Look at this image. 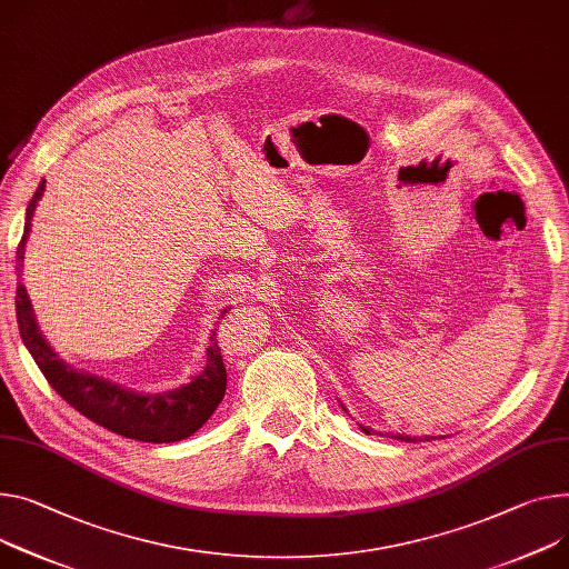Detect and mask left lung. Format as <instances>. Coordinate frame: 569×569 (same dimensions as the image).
I'll return each mask as SVG.
<instances>
[{
    "instance_id": "8db88e82",
    "label": "left lung",
    "mask_w": 569,
    "mask_h": 569,
    "mask_svg": "<svg viewBox=\"0 0 569 569\" xmlns=\"http://www.w3.org/2000/svg\"><path fill=\"white\" fill-rule=\"evenodd\" d=\"M341 408L346 410V406H343V403H341ZM360 428H362L365 432H369V435H371V428H367V426H360ZM395 437H397V440H403V442H417V437H410V435H395ZM423 440H430V437L426 435Z\"/></svg>"
}]
</instances>
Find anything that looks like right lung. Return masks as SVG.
I'll use <instances>...</instances> for the list:
<instances>
[{
  "label": "right lung",
  "instance_id": "add662e5",
  "mask_svg": "<svg viewBox=\"0 0 569 569\" xmlns=\"http://www.w3.org/2000/svg\"><path fill=\"white\" fill-rule=\"evenodd\" d=\"M42 191H46V180H40L31 202L27 204L24 232L16 254L18 278L22 273L20 267L24 261V246ZM228 312L230 308H226L221 317H226ZM16 315L27 351L36 360L42 376L48 378V382L83 417H89L107 430L129 437V440L152 445L184 440V437H191L213 415L218 403L226 397L228 373L223 367L221 348H218L213 335L216 328L211 330L209 346L204 351L207 365L198 376L191 378V382L168 391H157V395H146V391H134L109 378L68 365L50 346L46 335L40 332L27 287L22 282H18L16 289Z\"/></svg>",
  "mask_w": 569,
  "mask_h": 569
}]
</instances>
